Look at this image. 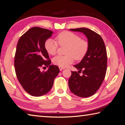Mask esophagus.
<instances>
[{
    "instance_id": "34e87169",
    "label": "esophagus",
    "mask_w": 125,
    "mask_h": 125,
    "mask_svg": "<svg viewBox=\"0 0 125 125\" xmlns=\"http://www.w3.org/2000/svg\"><path fill=\"white\" fill-rule=\"evenodd\" d=\"M59 69H60V71H62V70L65 69V68H64V67H62V66H59Z\"/></svg>"
}]
</instances>
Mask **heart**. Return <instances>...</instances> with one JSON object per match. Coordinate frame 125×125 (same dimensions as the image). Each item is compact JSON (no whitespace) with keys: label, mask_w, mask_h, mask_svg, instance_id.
<instances>
[{"label":"heart","mask_w":125,"mask_h":125,"mask_svg":"<svg viewBox=\"0 0 125 125\" xmlns=\"http://www.w3.org/2000/svg\"><path fill=\"white\" fill-rule=\"evenodd\" d=\"M56 40L47 39L44 42V48L49 55H54L57 53L58 44L60 46H66V55L56 56L53 58L54 65L62 67H66L76 60H81L85 56L89 50V42L81 39L79 35L74 32L64 31L61 32L56 37Z\"/></svg>","instance_id":"1"}]
</instances>
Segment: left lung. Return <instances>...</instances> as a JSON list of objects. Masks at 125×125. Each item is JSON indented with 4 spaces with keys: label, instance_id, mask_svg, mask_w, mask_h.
I'll use <instances>...</instances> for the list:
<instances>
[{
    "label": "left lung",
    "instance_id": "obj_1",
    "mask_svg": "<svg viewBox=\"0 0 125 125\" xmlns=\"http://www.w3.org/2000/svg\"><path fill=\"white\" fill-rule=\"evenodd\" d=\"M86 35L89 44L85 56L78 64L74 65L79 71H71L69 80L71 91L81 97H88L95 94L102 85L106 74L107 54L104 42L99 34L88 28L71 29ZM81 71L83 75L79 73Z\"/></svg>",
    "mask_w": 125,
    "mask_h": 125
}]
</instances>
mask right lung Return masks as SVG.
Wrapping results in <instances>:
<instances>
[{
  "label": "right lung",
  "mask_w": 125,
  "mask_h": 125,
  "mask_svg": "<svg viewBox=\"0 0 125 125\" xmlns=\"http://www.w3.org/2000/svg\"><path fill=\"white\" fill-rule=\"evenodd\" d=\"M52 33L47 29L32 27L18 41L14 61L16 74L24 90L31 96L48 93L59 72L58 66L50 65L51 61L44 48V42ZM44 66L49 69L41 72V67Z\"/></svg>",
  "instance_id": "1"
}]
</instances>
